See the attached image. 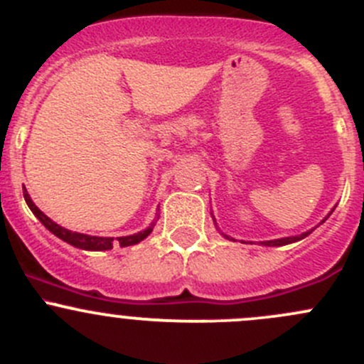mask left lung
<instances>
[{
  "instance_id": "obj_1",
  "label": "left lung",
  "mask_w": 364,
  "mask_h": 364,
  "mask_svg": "<svg viewBox=\"0 0 364 364\" xmlns=\"http://www.w3.org/2000/svg\"><path fill=\"white\" fill-rule=\"evenodd\" d=\"M335 211V208L331 209V211H329V215H331V213ZM329 215L326 216L324 220H322V222H326V220L329 218ZM215 220V218H213ZM321 222V223H322ZM315 230V227L314 229H310V230H306V232H303V234H297V236H289V237H280V240H271V241H260V245H264V247H284V245H291V243H296V241H301V240H304V237L306 236H310L311 232H314ZM223 234V232H222ZM223 236L227 237V240H230L229 236H227V234H223Z\"/></svg>"
}]
</instances>
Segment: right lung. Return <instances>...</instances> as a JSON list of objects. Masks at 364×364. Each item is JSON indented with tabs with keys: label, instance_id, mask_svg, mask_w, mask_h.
Returning a JSON list of instances; mask_svg holds the SVG:
<instances>
[{
	"label": "right lung",
	"instance_id": "add662e5",
	"mask_svg": "<svg viewBox=\"0 0 364 364\" xmlns=\"http://www.w3.org/2000/svg\"><path fill=\"white\" fill-rule=\"evenodd\" d=\"M24 200L26 204H28V208L31 209L33 215L36 216V218L42 222V225L46 227L47 230H50V232L54 234V236H58L60 240H63L65 243L72 245V247L75 248H80V250H90V252H104V250H111L112 245H114V237H102V236H90V234H80V232H72V230L65 229V227L58 225L56 222H53V220L49 218L47 215H43L42 211H40L38 208H36L35 203L31 200V197H29L28 190L24 188ZM156 218H159V215H156ZM156 220L151 223V225L148 227V229L141 230V232L137 234H130V236H121V237H116V241L119 243V247H132V245H137L141 243L142 240H146V237L151 234L153 227H155Z\"/></svg>",
	"mask_w": 364,
	"mask_h": 364
}]
</instances>
